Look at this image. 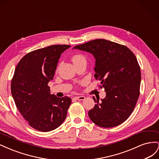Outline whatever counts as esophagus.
Wrapping results in <instances>:
<instances>
[{
    "label": "esophagus",
    "mask_w": 159,
    "mask_h": 159,
    "mask_svg": "<svg viewBox=\"0 0 159 159\" xmlns=\"http://www.w3.org/2000/svg\"><path fill=\"white\" fill-rule=\"evenodd\" d=\"M74 98L75 99H77V100L83 101V100H84L85 99V96H75Z\"/></svg>",
    "instance_id": "1"
}]
</instances>
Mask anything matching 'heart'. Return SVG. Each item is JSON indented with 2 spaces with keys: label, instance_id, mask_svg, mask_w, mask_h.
<instances>
[{
  "label": "heart",
  "instance_id": "heart-1",
  "mask_svg": "<svg viewBox=\"0 0 159 159\" xmlns=\"http://www.w3.org/2000/svg\"><path fill=\"white\" fill-rule=\"evenodd\" d=\"M84 60H85V59L84 56L81 54H75L72 57V61H73L74 64L78 63V62Z\"/></svg>",
  "mask_w": 159,
  "mask_h": 159
}]
</instances>
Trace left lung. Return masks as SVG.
<instances>
[{
	"label": "left lung",
	"instance_id": "left-lung-1",
	"mask_svg": "<svg viewBox=\"0 0 159 159\" xmlns=\"http://www.w3.org/2000/svg\"><path fill=\"white\" fill-rule=\"evenodd\" d=\"M74 49L91 53L95 59L94 75L104 88L105 98L89 111L97 125L111 128L121 124L133 113L140 94L141 74L133 53L127 47L104 39L78 45Z\"/></svg>",
	"mask_w": 159,
	"mask_h": 159
}]
</instances>
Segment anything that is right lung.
I'll return each mask as SVG.
<instances>
[{"mask_svg":"<svg viewBox=\"0 0 159 159\" xmlns=\"http://www.w3.org/2000/svg\"><path fill=\"white\" fill-rule=\"evenodd\" d=\"M70 45H53L30 52L18 62L11 82V93L19 111L29 125L48 132L60 126L71 103L57 98L48 85L54 78L58 60Z\"/></svg>","mask_w":159,"mask_h":159,"instance_id":"add662e5","label":"right lung"}]
</instances>
